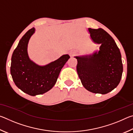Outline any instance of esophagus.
Listing matches in <instances>:
<instances>
[{
  "mask_svg": "<svg viewBox=\"0 0 133 133\" xmlns=\"http://www.w3.org/2000/svg\"><path fill=\"white\" fill-rule=\"evenodd\" d=\"M76 54H77V52H76V51H73V52H71V53H70V56H75Z\"/></svg>",
  "mask_w": 133,
  "mask_h": 133,
  "instance_id": "obj_1",
  "label": "esophagus"
}]
</instances>
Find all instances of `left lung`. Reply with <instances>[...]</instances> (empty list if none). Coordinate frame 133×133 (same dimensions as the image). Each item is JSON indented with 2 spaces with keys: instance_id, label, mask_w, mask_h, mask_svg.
<instances>
[{
  "instance_id": "left-lung-1",
  "label": "left lung",
  "mask_w": 133,
  "mask_h": 133,
  "mask_svg": "<svg viewBox=\"0 0 133 133\" xmlns=\"http://www.w3.org/2000/svg\"><path fill=\"white\" fill-rule=\"evenodd\" d=\"M90 37L101 44L100 50L93 55L76 56L77 71L87 90L102 94L109 93L120 83L123 70L121 55L115 41L102 28H89Z\"/></svg>"
}]
</instances>
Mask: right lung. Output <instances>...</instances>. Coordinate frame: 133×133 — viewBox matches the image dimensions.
I'll list each match as a JSON object with an SVG mask.
<instances>
[{
  "label": "right lung",
  "mask_w": 133,
  "mask_h": 133,
  "mask_svg": "<svg viewBox=\"0 0 133 133\" xmlns=\"http://www.w3.org/2000/svg\"><path fill=\"white\" fill-rule=\"evenodd\" d=\"M35 31L29 30L19 41L12 54L10 74L16 85L24 93L35 96L50 90L55 85L63 67L69 59L68 55L46 66H40L29 58L28 44Z\"/></svg>",
  "instance_id": "1"
}]
</instances>
